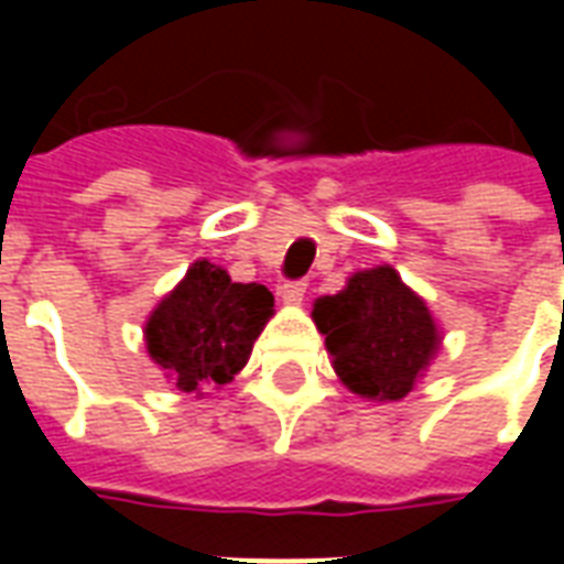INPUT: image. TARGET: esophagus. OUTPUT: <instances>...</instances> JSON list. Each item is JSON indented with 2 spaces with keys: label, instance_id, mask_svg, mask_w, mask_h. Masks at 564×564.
Instances as JSON below:
<instances>
[{
  "label": "esophagus",
  "instance_id": "34e87169",
  "mask_svg": "<svg viewBox=\"0 0 564 564\" xmlns=\"http://www.w3.org/2000/svg\"><path fill=\"white\" fill-rule=\"evenodd\" d=\"M304 295H307V283L304 281H286L281 286L283 304H292V307H295V304H301V301H304Z\"/></svg>",
  "mask_w": 564,
  "mask_h": 564
}]
</instances>
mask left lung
<instances>
[{
	"mask_svg": "<svg viewBox=\"0 0 564 564\" xmlns=\"http://www.w3.org/2000/svg\"><path fill=\"white\" fill-rule=\"evenodd\" d=\"M313 318L336 375L362 398L398 401L412 392L438 348L430 310L389 265L357 272L339 295L318 299Z\"/></svg>",
	"mask_w": 564,
	"mask_h": 564,
	"instance_id": "left-lung-1",
	"label": "left lung"
}]
</instances>
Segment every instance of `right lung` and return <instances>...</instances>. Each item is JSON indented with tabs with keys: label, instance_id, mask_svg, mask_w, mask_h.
Segmentation results:
<instances>
[{
	"label": "right lung",
	"instance_id": "1",
	"mask_svg": "<svg viewBox=\"0 0 564 564\" xmlns=\"http://www.w3.org/2000/svg\"><path fill=\"white\" fill-rule=\"evenodd\" d=\"M272 307L263 283H234L225 269L198 260L152 313L145 345L178 392L221 386L246 366Z\"/></svg>",
	"mask_w": 564,
	"mask_h": 564
}]
</instances>
